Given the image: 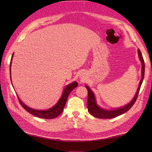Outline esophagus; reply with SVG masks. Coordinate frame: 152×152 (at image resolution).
I'll list each match as a JSON object with an SVG mask.
<instances>
[{"mask_svg": "<svg viewBox=\"0 0 152 152\" xmlns=\"http://www.w3.org/2000/svg\"><path fill=\"white\" fill-rule=\"evenodd\" d=\"M82 77H83V76H82Z\"/></svg>", "mask_w": 152, "mask_h": 152, "instance_id": "1", "label": "esophagus"}]
</instances>
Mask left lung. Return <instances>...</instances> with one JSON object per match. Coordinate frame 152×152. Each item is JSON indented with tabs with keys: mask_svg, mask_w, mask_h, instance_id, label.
<instances>
[{
	"mask_svg": "<svg viewBox=\"0 0 152 152\" xmlns=\"http://www.w3.org/2000/svg\"><path fill=\"white\" fill-rule=\"evenodd\" d=\"M138 56L139 58L141 61V65H142V70H141V79L139 84V87L137 88V92L135 95V96L133 97V99L129 103L126 104L125 106L122 107L121 108H118V109H115L114 110H106L103 109L102 108L99 107L96 104V99H95L94 94L91 89L89 88L88 86L85 85L86 88L88 91V101H87V107H88V112L94 116V117L100 118V119H113V118L117 117L119 115L123 114V113L128 111L131 108L133 107V105L136 101V100L137 99V96L140 92V90L141 88V84H142L143 80L144 78V73H145V63H144V60L143 58V56L141 55V53L140 50H138Z\"/></svg>",
	"mask_w": 152,
	"mask_h": 152,
	"instance_id": "1",
	"label": "left lung"
}]
</instances>
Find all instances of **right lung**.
I'll use <instances>...</instances> for the list:
<instances>
[{
    "mask_svg": "<svg viewBox=\"0 0 152 152\" xmlns=\"http://www.w3.org/2000/svg\"><path fill=\"white\" fill-rule=\"evenodd\" d=\"M13 56V54H12ZM12 56L11 60V63H10V77H11V61H12ZM78 86V83L76 82H73L72 83L68 84V86H66V88H64L63 94L61 95V96L60 99H59L58 102L56 103L54 106L52 107L50 109L45 110H36L27 107V105H25L23 102L18 97V99H19V103L20 105L24 108V109L27 110V112H29L31 114L34 115L35 117H37L39 118H42V119H54V118L57 117L58 115H60L62 111L64 110V108L65 107L67 99H68V95L70 94L71 91H72Z\"/></svg>",
    "mask_w": 152,
    "mask_h": 152,
    "instance_id": "obj_1",
    "label": "right lung"
}]
</instances>
